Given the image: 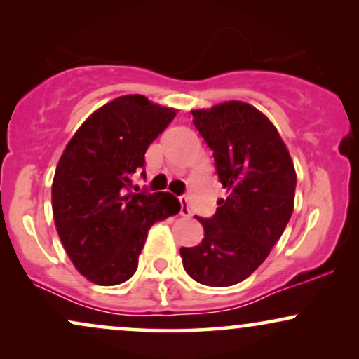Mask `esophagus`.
<instances>
[{
	"label": "esophagus",
	"mask_w": 359,
	"mask_h": 359,
	"mask_svg": "<svg viewBox=\"0 0 359 359\" xmlns=\"http://www.w3.org/2000/svg\"><path fill=\"white\" fill-rule=\"evenodd\" d=\"M191 214H192V210H191V207H189L187 197L182 196L180 197V215H184V217H191Z\"/></svg>",
	"instance_id": "obj_1"
}]
</instances>
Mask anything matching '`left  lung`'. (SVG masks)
I'll use <instances>...</instances> for the list:
<instances>
[{"label":"left lung","mask_w":359,"mask_h":359,"mask_svg":"<svg viewBox=\"0 0 359 359\" xmlns=\"http://www.w3.org/2000/svg\"><path fill=\"white\" fill-rule=\"evenodd\" d=\"M229 196L210 219L197 217L204 239L180 248L185 273L205 286L241 283L269 256L294 209L296 172L276 127L252 105L226 102L194 110Z\"/></svg>","instance_id":"1"}]
</instances>
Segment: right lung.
I'll return each mask as SVG.
<instances>
[{
	"label": "right lung",
	"mask_w": 359,
	"mask_h": 359,
	"mask_svg": "<svg viewBox=\"0 0 359 359\" xmlns=\"http://www.w3.org/2000/svg\"><path fill=\"white\" fill-rule=\"evenodd\" d=\"M174 116L142 95L118 97L85 120L60 158L51 185L55 226L73 264L95 284L130 279L152 224L180 210L168 192H132L147 149Z\"/></svg>",
	"instance_id": "obj_1"
}]
</instances>
